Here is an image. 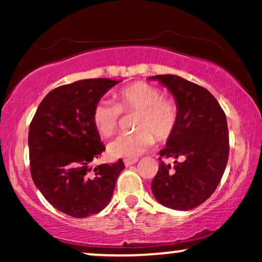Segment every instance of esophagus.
<instances>
[{
  "mask_svg": "<svg viewBox=\"0 0 262 262\" xmlns=\"http://www.w3.org/2000/svg\"><path fill=\"white\" fill-rule=\"evenodd\" d=\"M137 161H138V159H133V160H129V159H125L124 165H125V166H130V165H134Z\"/></svg>",
  "mask_w": 262,
  "mask_h": 262,
  "instance_id": "obj_1",
  "label": "esophagus"
}]
</instances>
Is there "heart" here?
<instances>
[{
  "mask_svg": "<svg viewBox=\"0 0 262 262\" xmlns=\"http://www.w3.org/2000/svg\"><path fill=\"white\" fill-rule=\"evenodd\" d=\"M117 104L101 100L92 110V123L102 137H110L118 127L121 112H138L132 134H121L108 144L112 158L133 160L151 148L156 140H167L177 123V106L171 98L161 97L154 85L138 81L116 93Z\"/></svg>",
  "mask_w": 262,
  "mask_h": 262,
  "instance_id": "1",
  "label": "heart"
}]
</instances>
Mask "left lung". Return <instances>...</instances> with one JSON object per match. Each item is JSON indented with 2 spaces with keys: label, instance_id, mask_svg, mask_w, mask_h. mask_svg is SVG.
<instances>
[{
  "label": "left lung",
  "instance_id": "8db88e82",
  "mask_svg": "<svg viewBox=\"0 0 262 262\" xmlns=\"http://www.w3.org/2000/svg\"><path fill=\"white\" fill-rule=\"evenodd\" d=\"M177 106V123L160 154L151 191L159 203L188 210L208 200L221 182L229 156L227 117L208 90L176 75H156ZM171 157L174 166L162 158Z\"/></svg>",
  "mask_w": 262,
  "mask_h": 262
}]
</instances>
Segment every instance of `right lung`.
<instances>
[{"instance_id":"right-lung-1","label":"right lung","mask_w":262,"mask_h":262,"mask_svg":"<svg viewBox=\"0 0 262 262\" xmlns=\"http://www.w3.org/2000/svg\"><path fill=\"white\" fill-rule=\"evenodd\" d=\"M119 82L87 79L56 87L40 102L29 125L33 182L54 208L71 217L101 212L125 167L122 160L90 166L106 150L92 123V110Z\"/></svg>"}]
</instances>
